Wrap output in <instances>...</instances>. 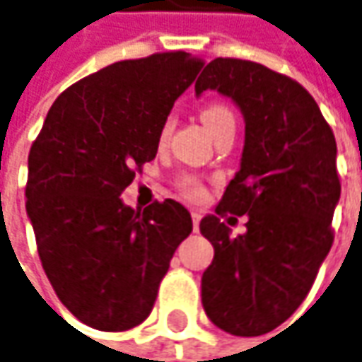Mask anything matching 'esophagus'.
I'll return each mask as SVG.
<instances>
[{
  "mask_svg": "<svg viewBox=\"0 0 362 362\" xmlns=\"http://www.w3.org/2000/svg\"><path fill=\"white\" fill-rule=\"evenodd\" d=\"M201 217H203V215H201L199 211H191V219H193V229H195V231L199 229V221H201Z\"/></svg>",
  "mask_w": 362,
  "mask_h": 362,
  "instance_id": "esophagus-1",
  "label": "esophagus"
}]
</instances>
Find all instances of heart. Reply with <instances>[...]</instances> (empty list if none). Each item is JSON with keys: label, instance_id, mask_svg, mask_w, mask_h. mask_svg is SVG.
I'll use <instances>...</instances> for the list:
<instances>
[{"label": "heart", "instance_id": "obj_1", "mask_svg": "<svg viewBox=\"0 0 362 362\" xmlns=\"http://www.w3.org/2000/svg\"><path fill=\"white\" fill-rule=\"evenodd\" d=\"M201 121L205 123V127L215 135L217 131L223 129L225 125H229V123H235V115H233V111L227 105H221V103H211L207 107H203L201 111ZM171 127V119L165 123V131ZM183 191H185L189 197H201L203 195V191H201V187L199 183L193 179V177H185L183 179Z\"/></svg>", "mask_w": 362, "mask_h": 362}]
</instances>
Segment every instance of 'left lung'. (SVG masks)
Returning a JSON list of instances; mask_svg holds the SVG:
<instances>
[{"label": "left lung", "instance_id": "1", "mask_svg": "<svg viewBox=\"0 0 362 362\" xmlns=\"http://www.w3.org/2000/svg\"><path fill=\"white\" fill-rule=\"evenodd\" d=\"M207 89L241 109L245 145L215 215L199 225L215 249L203 309L225 333L259 337L297 311L331 251L337 143L311 93L261 63L217 57L195 81L197 97ZM227 212L250 217L247 233L230 237Z\"/></svg>", "mask_w": 362, "mask_h": 362}]
</instances>
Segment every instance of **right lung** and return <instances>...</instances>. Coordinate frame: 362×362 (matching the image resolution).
<instances>
[{"label":"right lung","instance_id":"1","mask_svg":"<svg viewBox=\"0 0 362 362\" xmlns=\"http://www.w3.org/2000/svg\"><path fill=\"white\" fill-rule=\"evenodd\" d=\"M201 67L185 51L107 65L55 99L31 145L25 209L41 265L59 300L93 329L145 321L193 231L173 199L135 211L121 193L155 159L167 115Z\"/></svg>","mask_w":362,"mask_h":362}]
</instances>
